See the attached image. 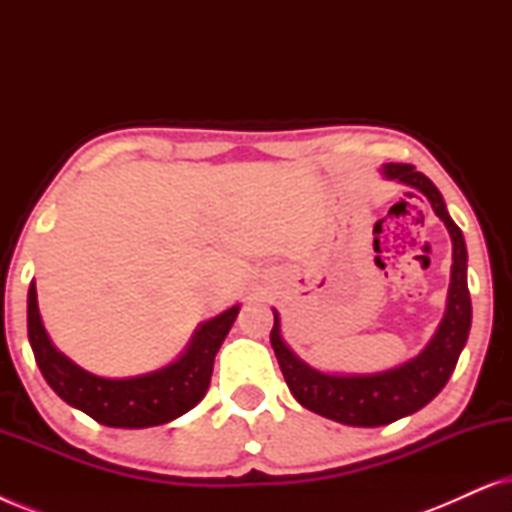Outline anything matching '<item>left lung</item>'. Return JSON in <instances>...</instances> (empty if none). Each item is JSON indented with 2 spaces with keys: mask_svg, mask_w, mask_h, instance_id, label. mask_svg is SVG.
Listing matches in <instances>:
<instances>
[{
  "mask_svg": "<svg viewBox=\"0 0 512 512\" xmlns=\"http://www.w3.org/2000/svg\"><path fill=\"white\" fill-rule=\"evenodd\" d=\"M387 179H396L405 186L417 188L431 202L433 212L445 223L452 237V275L447 291L445 317L440 321L424 352L394 370L375 375H326L300 361L291 352L279 331V314L270 331V342L289 384L291 394L303 408L317 412L321 417L347 426H382L396 419L408 417L426 403L433 401L450 380L457 366L461 349L471 331V293L466 282V242L457 223L447 214L443 195L426 174L417 172L412 165L387 163L382 167Z\"/></svg>",
  "mask_w": 512,
  "mask_h": 512,
  "instance_id": "obj_1",
  "label": "left lung"
}]
</instances>
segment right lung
Instances as JSON below:
<instances>
[{
  "instance_id": "1",
  "label": "right lung",
  "mask_w": 512,
  "mask_h": 512,
  "mask_svg": "<svg viewBox=\"0 0 512 512\" xmlns=\"http://www.w3.org/2000/svg\"><path fill=\"white\" fill-rule=\"evenodd\" d=\"M237 312L240 305L200 324L191 345L170 366L125 380L97 377L55 349L41 321L34 284L27 291V338L41 375L62 401L104 426L146 429L172 422L202 401L212 380L214 356Z\"/></svg>"
}]
</instances>
